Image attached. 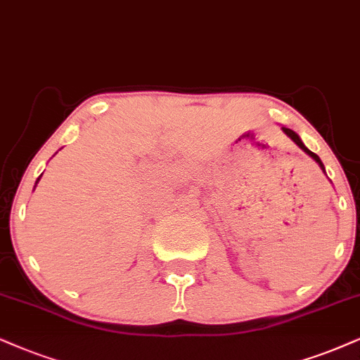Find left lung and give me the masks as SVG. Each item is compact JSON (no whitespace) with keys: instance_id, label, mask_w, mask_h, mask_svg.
<instances>
[{"instance_id":"8db88e82","label":"left lung","mask_w":360,"mask_h":360,"mask_svg":"<svg viewBox=\"0 0 360 360\" xmlns=\"http://www.w3.org/2000/svg\"><path fill=\"white\" fill-rule=\"evenodd\" d=\"M282 131H284V133H285V134H288V136H289V138H290V139H292V141H294V143H295V144H297V146H299V148H301V149H302V151H304V153H306L309 158H312V159H314V161H316V162H317V165H319V167H321V169H322V172H324V174H326V167H324V165H322L321 158H319V156H317V154H316V153H312V151H311V149H307L306 146H304V143H302V141H301V138H299V134H297V133H294V131H292V129H289V127H285V126H282Z\"/></svg>"}]
</instances>
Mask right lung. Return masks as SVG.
<instances>
[{
	"mask_svg": "<svg viewBox=\"0 0 360 360\" xmlns=\"http://www.w3.org/2000/svg\"><path fill=\"white\" fill-rule=\"evenodd\" d=\"M39 179H41V176L38 177V179H36V184H38V181H39ZM36 184H34V188H36Z\"/></svg>",
	"mask_w": 360,
	"mask_h": 360,
	"instance_id": "right-lung-1",
	"label": "right lung"
}]
</instances>
